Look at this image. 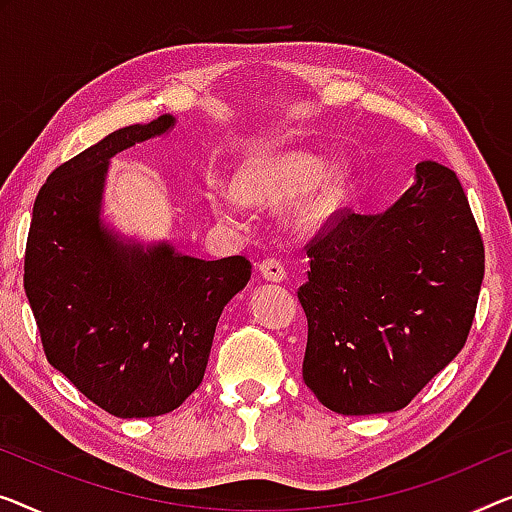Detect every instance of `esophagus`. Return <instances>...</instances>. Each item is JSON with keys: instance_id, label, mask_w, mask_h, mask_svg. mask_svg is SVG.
Here are the masks:
<instances>
[{"instance_id": "obj_1", "label": "esophagus", "mask_w": 512, "mask_h": 512, "mask_svg": "<svg viewBox=\"0 0 512 512\" xmlns=\"http://www.w3.org/2000/svg\"><path fill=\"white\" fill-rule=\"evenodd\" d=\"M259 273H262L264 280H271V282H282L287 278L285 266H282V262L276 257H266L264 262H259Z\"/></svg>"}]
</instances>
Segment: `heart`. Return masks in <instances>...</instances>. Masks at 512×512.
<instances>
[{
	"label": "heart",
	"mask_w": 512,
	"mask_h": 512,
	"mask_svg": "<svg viewBox=\"0 0 512 512\" xmlns=\"http://www.w3.org/2000/svg\"><path fill=\"white\" fill-rule=\"evenodd\" d=\"M352 167L345 158H322L308 151L289 149L255 158L236 174L232 193L250 207H278L291 200L285 211L287 225L299 234H312L326 225L345 200ZM218 216H232V200L216 202Z\"/></svg>",
	"instance_id": "obj_1"
}]
</instances>
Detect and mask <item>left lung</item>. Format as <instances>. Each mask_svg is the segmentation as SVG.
<instances>
[{"mask_svg":"<svg viewBox=\"0 0 512 512\" xmlns=\"http://www.w3.org/2000/svg\"><path fill=\"white\" fill-rule=\"evenodd\" d=\"M305 250V386L335 414L407 407L460 354L476 315L485 248L460 179L423 160L398 202L338 211Z\"/></svg>","mask_w":512,"mask_h":512,"instance_id":"8db88e82","label":"left lung"}]
</instances>
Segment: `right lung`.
I'll use <instances>...</instances> for the list:
<instances>
[{"instance_id":"right-lung-1","label":"right lung","mask_w":512,"mask_h":512,"mask_svg":"<svg viewBox=\"0 0 512 512\" xmlns=\"http://www.w3.org/2000/svg\"><path fill=\"white\" fill-rule=\"evenodd\" d=\"M174 121L119 128L59 165L29 225L25 294L48 363L119 418L170 414L202 384L218 319L253 269L241 255L207 262L167 241L142 246L103 223L110 158Z\"/></svg>"}]
</instances>
